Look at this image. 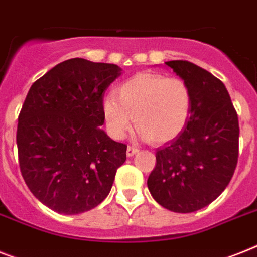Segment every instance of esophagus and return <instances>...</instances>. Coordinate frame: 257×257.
I'll return each mask as SVG.
<instances>
[{
	"label": "esophagus",
	"instance_id": "esophagus-1",
	"mask_svg": "<svg viewBox=\"0 0 257 257\" xmlns=\"http://www.w3.org/2000/svg\"><path fill=\"white\" fill-rule=\"evenodd\" d=\"M136 153H139V148H136V147L126 148V156H128V157H133Z\"/></svg>",
	"mask_w": 257,
	"mask_h": 257
}]
</instances>
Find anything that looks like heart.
I'll use <instances>...</instances> for the list:
<instances>
[{"label": "heart", "instance_id": "obj_1", "mask_svg": "<svg viewBox=\"0 0 257 257\" xmlns=\"http://www.w3.org/2000/svg\"><path fill=\"white\" fill-rule=\"evenodd\" d=\"M190 110L191 92L182 79L150 72L125 80L116 89V96L108 95L101 103L112 139H124L135 121L140 139L156 144L176 139L186 126Z\"/></svg>", "mask_w": 257, "mask_h": 257}]
</instances>
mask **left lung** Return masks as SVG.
Returning a JSON list of instances; mask_svg holds the SVG:
<instances>
[{"label": "left lung", "instance_id": "1", "mask_svg": "<svg viewBox=\"0 0 257 257\" xmlns=\"http://www.w3.org/2000/svg\"><path fill=\"white\" fill-rule=\"evenodd\" d=\"M189 85L191 110L183 131L156 152L148 178L154 201L174 212H194L230 183L239 156V120L222 81L187 60L165 62Z\"/></svg>", "mask_w": 257, "mask_h": 257}]
</instances>
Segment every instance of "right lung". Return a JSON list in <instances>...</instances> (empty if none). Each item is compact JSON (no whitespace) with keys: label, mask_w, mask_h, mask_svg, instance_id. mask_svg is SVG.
I'll return each instance as SVG.
<instances>
[{"label":"right lung","mask_w":257,"mask_h":257,"mask_svg":"<svg viewBox=\"0 0 257 257\" xmlns=\"http://www.w3.org/2000/svg\"><path fill=\"white\" fill-rule=\"evenodd\" d=\"M121 75L116 64L64 60L29 89L17 128L22 177L39 202L76 215L108 197L126 145L103 129L105 89Z\"/></svg>","instance_id":"1"}]
</instances>
